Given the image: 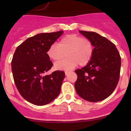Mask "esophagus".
Segmentation results:
<instances>
[{
  "label": "esophagus",
  "instance_id": "obj_1",
  "mask_svg": "<svg viewBox=\"0 0 131 131\" xmlns=\"http://www.w3.org/2000/svg\"><path fill=\"white\" fill-rule=\"evenodd\" d=\"M64 73H65L66 75H67L68 73H70V71H65V72H64Z\"/></svg>",
  "mask_w": 131,
  "mask_h": 131
}]
</instances>
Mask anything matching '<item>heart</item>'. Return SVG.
<instances>
[{
    "instance_id": "heart-1",
    "label": "heart",
    "mask_w": 131,
    "mask_h": 131,
    "mask_svg": "<svg viewBox=\"0 0 131 131\" xmlns=\"http://www.w3.org/2000/svg\"><path fill=\"white\" fill-rule=\"evenodd\" d=\"M94 45L91 40L82 38L75 34H71L62 38L56 44H52L47 51L49 59L56 62L61 60L66 52L63 61L55 63L56 70H69L78 64L84 66L91 61L94 53Z\"/></svg>"
}]
</instances>
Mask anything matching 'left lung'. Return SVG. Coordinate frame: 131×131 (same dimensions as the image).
<instances>
[{
    "mask_svg": "<svg viewBox=\"0 0 131 131\" xmlns=\"http://www.w3.org/2000/svg\"><path fill=\"white\" fill-rule=\"evenodd\" d=\"M79 32L91 40L94 49L88 64L75 71L77 75L75 90L86 101H102L112 94L118 84L121 56L115 45L106 38L93 31Z\"/></svg>",
    "mask_w": 131,
    "mask_h": 131,
    "instance_id": "obj_1",
    "label": "left lung"
}]
</instances>
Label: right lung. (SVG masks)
<instances>
[{"instance_id":"right-lung-1","label":"right lung","mask_w":131,"mask_h":131,"mask_svg":"<svg viewBox=\"0 0 131 131\" xmlns=\"http://www.w3.org/2000/svg\"><path fill=\"white\" fill-rule=\"evenodd\" d=\"M63 33H43L28 38L13 55L11 67L16 86L22 97L34 105H47L60 93L65 73L57 70L46 74L52 67L47 51Z\"/></svg>"}]
</instances>
